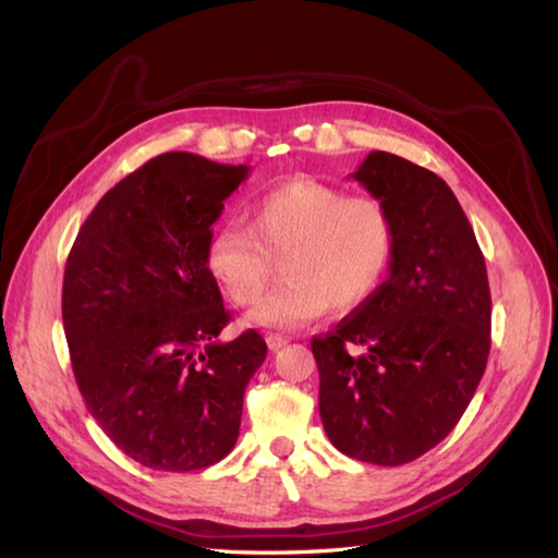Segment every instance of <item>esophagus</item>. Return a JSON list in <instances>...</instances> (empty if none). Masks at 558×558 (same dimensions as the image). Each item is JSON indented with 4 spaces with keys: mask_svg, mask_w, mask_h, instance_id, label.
Returning a JSON list of instances; mask_svg holds the SVG:
<instances>
[{
    "mask_svg": "<svg viewBox=\"0 0 558 558\" xmlns=\"http://www.w3.org/2000/svg\"><path fill=\"white\" fill-rule=\"evenodd\" d=\"M266 342H268L270 350H280V348H286L290 340H288L286 336H280V333H268V336H266Z\"/></svg>",
    "mask_w": 558,
    "mask_h": 558,
    "instance_id": "esophagus-1",
    "label": "esophagus"
}]
</instances>
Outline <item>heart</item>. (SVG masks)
Listing matches in <instances>:
<instances>
[{
	"instance_id": "b5f03b06",
	"label": "heart",
	"mask_w": 558,
	"mask_h": 558,
	"mask_svg": "<svg viewBox=\"0 0 558 558\" xmlns=\"http://www.w3.org/2000/svg\"><path fill=\"white\" fill-rule=\"evenodd\" d=\"M396 222L372 196L294 180L270 189L252 206V222L222 225L210 234L206 268L228 298L248 306L266 292L272 260L286 282L248 314V324L300 328L330 312L369 302L396 256Z\"/></svg>"
}]
</instances>
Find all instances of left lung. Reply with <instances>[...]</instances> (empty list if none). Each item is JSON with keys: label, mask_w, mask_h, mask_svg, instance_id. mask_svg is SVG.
I'll return each mask as SVG.
<instances>
[{"label": "left lung", "mask_w": 558, "mask_h": 558, "mask_svg": "<svg viewBox=\"0 0 558 558\" xmlns=\"http://www.w3.org/2000/svg\"><path fill=\"white\" fill-rule=\"evenodd\" d=\"M352 177L390 210L398 242L374 298L312 338L318 412L340 453L393 468L441 444L468 410L487 369L492 294L441 177L386 150Z\"/></svg>", "instance_id": "left-lung-1"}]
</instances>
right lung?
I'll use <instances>...</instances> for the list:
<instances>
[{
    "mask_svg": "<svg viewBox=\"0 0 558 558\" xmlns=\"http://www.w3.org/2000/svg\"><path fill=\"white\" fill-rule=\"evenodd\" d=\"M246 177V165L162 153L98 201L66 258L62 318L81 396L114 446L153 470L228 456L266 360L256 330L218 338L230 312L206 268L213 222Z\"/></svg>",
    "mask_w": 558,
    "mask_h": 558,
    "instance_id": "add662e5",
    "label": "right lung"
}]
</instances>
